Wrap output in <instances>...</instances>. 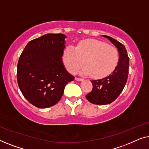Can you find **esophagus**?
Masks as SVG:
<instances>
[{
	"label": "esophagus",
	"instance_id": "esophagus-1",
	"mask_svg": "<svg viewBox=\"0 0 149 149\" xmlns=\"http://www.w3.org/2000/svg\"><path fill=\"white\" fill-rule=\"evenodd\" d=\"M75 80H77V81H83L84 80V79L83 78H80V77H75Z\"/></svg>",
	"mask_w": 149,
	"mask_h": 149
}]
</instances>
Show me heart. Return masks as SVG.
<instances>
[{
	"mask_svg": "<svg viewBox=\"0 0 149 149\" xmlns=\"http://www.w3.org/2000/svg\"><path fill=\"white\" fill-rule=\"evenodd\" d=\"M63 58L66 68L75 73L86 65L79 73L92 75L96 78H103L113 72L118 64L119 53L116 48L95 40L81 41L77 47L68 46L65 49Z\"/></svg>",
	"mask_w": 149,
	"mask_h": 149,
	"instance_id": "b5f03b06",
	"label": "heart"
}]
</instances>
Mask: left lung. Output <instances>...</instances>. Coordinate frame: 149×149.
<instances>
[{
  "mask_svg": "<svg viewBox=\"0 0 149 149\" xmlns=\"http://www.w3.org/2000/svg\"><path fill=\"white\" fill-rule=\"evenodd\" d=\"M102 36L109 40L117 48L119 60L115 70L108 76L91 80L93 91L86 95V98L91 103L100 105L111 103L118 97L126 84L129 69V57L124 45L108 36Z\"/></svg>",
  "mask_w": 149,
  "mask_h": 149,
  "instance_id": "obj_1",
  "label": "left lung"
}]
</instances>
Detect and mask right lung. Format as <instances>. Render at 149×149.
Returning a JSON list of instances; mask_svg holds the SVG:
<instances>
[{
  "label": "right lung",
  "instance_id": "1",
  "mask_svg": "<svg viewBox=\"0 0 149 149\" xmlns=\"http://www.w3.org/2000/svg\"><path fill=\"white\" fill-rule=\"evenodd\" d=\"M66 36L47 33L29 42L19 58L17 79L23 95L38 108L59 101L67 84L74 79L62 56Z\"/></svg>",
  "mask_w": 149,
  "mask_h": 149
}]
</instances>
